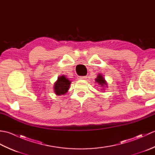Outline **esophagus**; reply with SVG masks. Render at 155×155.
Returning a JSON list of instances; mask_svg holds the SVG:
<instances>
[{
  "label": "esophagus",
  "instance_id": "esophagus-1",
  "mask_svg": "<svg viewBox=\"0 0 155 155\" xmlns=\"http://www.w3.org/2000/svg\"><path fill=\"white\" fill-rule=\"evenodd\" d=\"M87 77V76H83V77H78V79H82V80H84V79H86Z\"/></svg>",
  "mask_w": 155,
  "mask_h": 155
}]
</instances>
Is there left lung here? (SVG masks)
<instances>
[{"mask_svg":"<svg viewBox=\"0 0 155 155\" xmlns=\"http://www.w3.org/2000/svg\"><path fill=\"white\" fill-rule=\"evenodd\" d=\"M95 82L100 85V87L102 88H101V90H104L105 89L104 87H108L107 81H105L104 78L103 77V75H102L101 74H98L97 77L95 78Z\"/></svg>","mask_w":155,"mask_h":155,"instance_id":"1","label":"left lung"}]
</instances>
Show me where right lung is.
<instances>
[{
  "label": "right lung",
  "mask_w": 155,
  "mask_h": 155,
  "mask_svg": "<svg viewBox=\"0 0 155 155\" xmlns=\"http://www.w3.org/2000/svg\"><path fill=\"white\" fill-rule=\"evenodd\" d=\"M71 81L68 80V78L65 77L64 75L58 77V80L55 82L54 84V92L57 96L65 94L67 93Z\"/></svg>",
  "instance_id": "1"
}]
</instances>
